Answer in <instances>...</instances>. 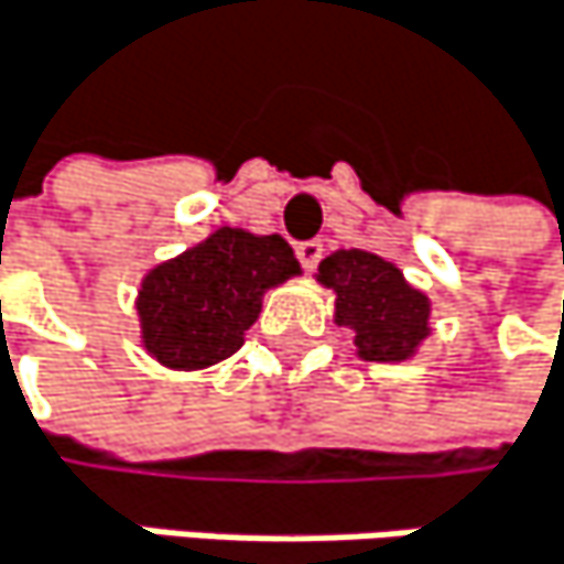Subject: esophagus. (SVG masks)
Instances as JSON below:
<instances>
[{"instance_id":"esophagus-1","label":"esophagus","mask_w":564,"mask_h":564,"mask_svg":"<svg viewBox=\"0 0 564 564\" xmlns=\"http://www.w3.org/2000/svg\"><path fill=\"white\" fill-rule=\"evenodd\" d=\"M321 257H324V243H321V240H304V243H297V260H301L304 270H314V267L321 263Z\"/></svg>"}]
</instances>
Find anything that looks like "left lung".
<instances>
[{"label":"left lung","mask_w":564,"mask_h":564,"mask_svg":"<svg viewBox=\"0 0 564 564\" xmlns=\"http://www.w3.org/2000/svg\"><path fill=\"white\" fill-rule=\"evenodd\" d=\"M317 280L337 294L334 321L354 330L357 354L365 360H408L431 330V301L378 253L337 250L321 260Z\"/></svg>","instance_id":"obj_1"}]
</instances>
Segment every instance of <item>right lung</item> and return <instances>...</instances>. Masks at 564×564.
<instances>
[{
  "label": "right lung",
  "instance_id": "1",
  "mask_svg": "<svg viewBox=\"0 0 564 564\" xmlns=\"http://www.w3.org/2000/svg\"><path fill=\"white\" fill-rule=\"evenodd\" d=\"M294 273L301 263L284 237L220 227L147 273L137 301L143 347L176 371L210 368L240 350L263 291Z\"/></svg>",
  "mask_w": 564,
  "mask_h": 564
}]
</instances>
